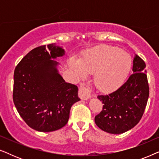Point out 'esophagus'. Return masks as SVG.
<instances>
[{"label": "esophagus", "instance_id": "34e87169", "mask_svg": "<svg viewBox=\"0 0 159 159\" xmlns=\"http://www.w3.org/2000/svg\"><path fill=\"white\" fill-rule=\"evenodd\" d=\"M79 96L82 100H88L93 97L90 90L85 87L82 86L79 90Z\"/></svg>", "mask_w": 159, "mask_h": 159}]
</instances>
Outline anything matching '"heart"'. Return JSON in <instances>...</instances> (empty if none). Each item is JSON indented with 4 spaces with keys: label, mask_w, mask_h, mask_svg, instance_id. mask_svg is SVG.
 Masks as SVG:
<instances>
[{
    "label": "heart",
    "mask_w": 159,
    "mask_h": 159,
    "mask_svg": "<svg viewBox=\"0 0 159 159\" xmlns=\"http://www.w3.org/2000/svg\"><path fill=\"white\" fill-rule=\"evenodd\" d=\"M69 66L80 78L93 74L95 85L103 92H111L125 81L132 59L129 54L117 48L99 45L86 51L80 59L69 58Z\"/></svg>",
    "instance_id": "b5f03b06"
}]
</instances>
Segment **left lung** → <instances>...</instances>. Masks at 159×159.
<instances>
[{"instance_id": "1", "label": "left lung", "mask_w": 159, "mask_h": 159, "mask_svg": "<svg viewBox=\"0 0 159 159\" xmlns=\"http://www.w3.org/2000/svg\"><path fill=\"white\" fill-rule=\"evenodd\" d=\"M133 74L122 85L108 95L98 96L103 109L95 117L100 129L111 134H121L133 128L142 118L149 96L145 64L134 56Z\"/></svg>"}]
</instances>
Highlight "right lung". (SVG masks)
Segmentation results:
<instances>
[{"mask_svg": "<svg viewBox=\"0 0 159 159\" xmlns=\"http://www.w3.org/2000/svg\"><path fill=\"white\" fill-rule=\"evenodd\" d=\"M65 54L54 44L35 48L14 70L13 100L27 125L39 132H53L68 122L71 106L80 101L78 88L67 83L55 60Z\"/></svg>", "mask_w": 159, "mask_h": 159, "instance_id": "right-lung-1", "label": "right lung"}]
</instances>
